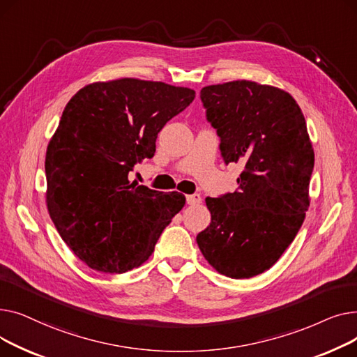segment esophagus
<instances>
[{"instance_id": "obj_1", "label": "esophagus", "mask_w": 357, "mask_h": 357, "mask_svg": "<svg viewBox=\"0 0 357 357\" xmlns=\"http://www.w3.org/2000/svg\"><path fill=\"white\" fill-rule=\"evenodd\" d=\"M199 202H201V195L199 194L186 195V204H188V205H198Z\"/></svg>"}]
</instances>
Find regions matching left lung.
<instances>
[{"mask_svg": "<svg viewBox=\"0 0 357 357\" xmlns=\"http://www.w3.org/2000/svg\"><path fill=\"white\" fill-rule=\"evenodd\" d=\"M199 98L224 163L245 165L234 192L207 197L210 226L197 236L208 264L233 279L273 266L308 210L314 150L288 92L252 81L204 86Z\"/></svg>", "mask_w": 357, "mask_h": 357, "instance_id": "obj_1", "label": "left lung"}]
</instances>
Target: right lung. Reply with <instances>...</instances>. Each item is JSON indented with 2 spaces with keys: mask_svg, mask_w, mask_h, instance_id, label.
Instances as JSON below:
<instances>
[{
  "mask_svg": "<svg viewBox=\"0 0 357 357\" xmlns=\"http://www.w3.org/2000/svg\"><path fill=\"white\" fill-rule=\"evenodd\" d=\"M195 91L123 78L91 84L66 104L46 152V202L69 249L91 269L124 273L153 253L185 205L179 192L130 182L158 133Z\"/></svg>",
  "mask_w": 357,
  "mask_h": 357,
  "instance_id": "1",
  "label": "right lung"
}]
</instances>
